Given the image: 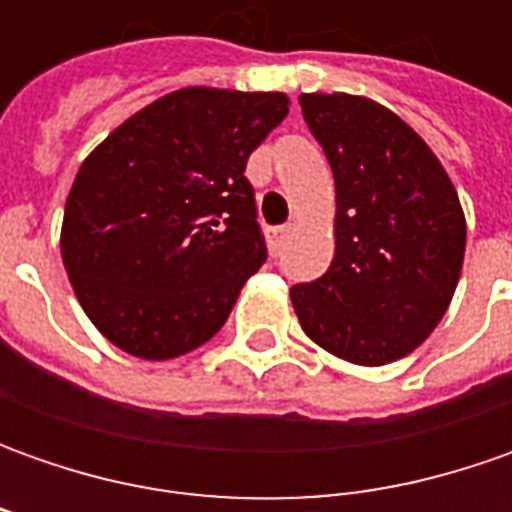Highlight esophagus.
<instances>
[{
    "label": "esophagus",
    "mask_w": 512,
    "mask_h": 512,
    "mask_svg": "<svg viewBox=\"0 0 512 512\" xmlns=\"http://www.w3.org/2000/svg\"><path fill=\"white\" fill-rule=\"evenodd\" d=\"M287 236H290V227H273V230H270V236H267V239H270V247H273V250H279V247L285 245Z\"/></svg>",
    "instance_id": "1"
}]
</instances>
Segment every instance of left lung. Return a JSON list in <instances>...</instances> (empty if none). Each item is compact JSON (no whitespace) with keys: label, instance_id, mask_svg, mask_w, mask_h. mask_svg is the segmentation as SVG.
<instances>
[{"label":"left lung","instance_id":"1","mask_svg":"<svg viewBox=\"0 0 512 512\" xmlns=\"http://www.w3.org/2000/svg\"><path fill=\"white\" fill-rule=\"evenodd\" d=\"M307 128L336 182V253L290 290L307 339L344 362L404 359L436 330L462 276L459 193L422 136L353 93H302Z\"/></svg>","mask_w":512,"mask_h":512}]
</instances>
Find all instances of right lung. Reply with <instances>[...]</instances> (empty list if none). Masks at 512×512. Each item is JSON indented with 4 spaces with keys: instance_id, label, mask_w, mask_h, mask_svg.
Masks as SVG:
<instances>
[{
    "instance_id": "right-lung-1",
    "label": "right lung",
    "mask_w": 512,
    "mask_h": 512,
    "mask_svg": "<svg viewBox=\"0 0 512 512\" xmlns=\"http://www.w3.org/2000/svg\"><path fill=\"white\" fill-rule=\"evenodd\" d=\"M279 90L182 88L90 150L62 219V262L96 330L136 359L210 342L267 250L250 153L287 116Z\"/></svg>"
}]
</instances>
